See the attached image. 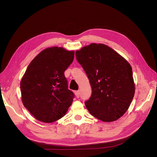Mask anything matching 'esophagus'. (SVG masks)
Here are the masks:
<instances>
[{"label": "esophagus", "instance_id": "34e87169", "mask_svg": "<svg viewBox=\"0 0 157 157\" xmlns=\"http://www.w3.org/2000/svg\"><path fill=\"white\" fill-rule=\"evenodd\" d=\"M75 94L76 97L79 98V96H80V92L79 91H75Z\"/></svg>", "mask_w": 157, "mask_h": 157}]
</instances>
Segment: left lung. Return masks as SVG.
<instances>
[{"label":"left lung","mask_w":157,"mask_h":157,"mask_svg":"<svg viewBox=\"0 0 157 157\" xmlns=\"http://www.w3.org/2000/svg\"><path fill=\"white\" fill-rule=\"evenodd\" d=\"M76 58L92 87V96L85 102L90 113L103 122L118 120L134 96L130 64L111 47L100 43H91L77 50Z\"/></svg>","instance_id":"8db88e82"}]
</instances>
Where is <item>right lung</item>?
<instances>
[{
    "label": "right lung",
    "instance_id": "add662e5",
    "mask_svg": "<svg viewBox=\"0 0 157 157\" xmlns=\"http://www.w3.org/2000/svg\"><path fill=\"white\" fill-rule=\"evenodd\" d=\"M75 52L49 47L33 59L20 82L21 101L36 120L54 122L65 115L74 94L68 89L64 72L73 62Z\"/></svg>",
    "mask_w": 157,
    "mask_h": 157
}]
</instances>
